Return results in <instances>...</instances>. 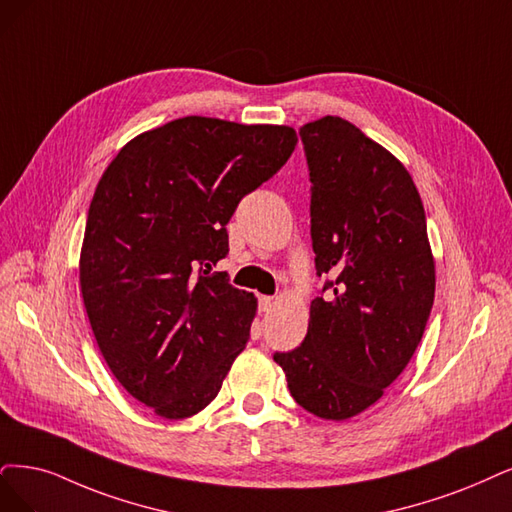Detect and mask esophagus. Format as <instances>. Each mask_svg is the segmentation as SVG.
<instances>
[{
  "instance_id": "esophagus-1",
  "label": "esophagus",
  "mask_w": 512,
  "mask_h": 512,
  "mask_svg": "<svg viewBox=\"0 0 512 512\" xmlns=\"http://www.w3.org/2000/svg\"><path fill=\"white\" fill-rule=\"evenodd\" d=\"M272 306H274V297H268V295L259 297V312H270Z\"/></svg>"
}]
</instances>
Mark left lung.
I'll use <instances>...</instances> for the list:
<instances>
[{
	"mask_svg": "<svg viewBox=\"0 0 512 512\" xmlns=\"http://www.w3.org/2000/svg\"><path fill=\"white\" fill-rule=\"evenodd\" d=\"M310 170L316 274L306 339L274 361L297 405L342 422L382 399L424 335L434 259L407 168L344 118L299 128Z\"/></svg>",
	"mask_w": 512,
	"mask_h": 512,
	"instance_id": "obj_1",
	"label": "left lung"
}]
</instances>
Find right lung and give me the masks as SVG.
I'll return each mask as SVG.
<instances>
[{
	"label": "right lung",
	"instance_id": "right-lung-1",
	"mask_svg": "<svg viewBox=\"0 0 512 512\" xmlns=\"http://www.w3.org/2000/svg\"><path fill=\"white\" fill-rule=\"evenodd\" d=\"M297 145L291 126L187 116L126 143L88 208L86 314L107 367L166 420L211 403L251 335L253 293L215 272L238 202Z\"/></svg>",
	"mask_w": 512,
	"mask_h": 512
}]
</instances>
